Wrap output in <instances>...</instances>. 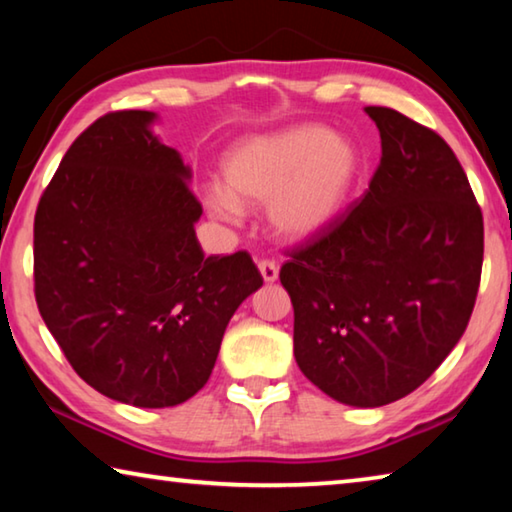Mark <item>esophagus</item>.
Segmentation results:
<instances>
[{"label": "esophagus", "mask_w": 512, "mask_h": 512, "mask_svg": "<svg viewBox=\"0 0 512 512\" xmlns=\"http://www.w3.org/2000/svg\"><path fill=\"white\" fill-rule=\"evenodd\" d=\"M257 268L259 273H262L264 282H275L277 275H280V268H277V264L271 262V259H262V262L257 264Z\"/></svg>", "instance_id": "34e87169"}]
</instances>
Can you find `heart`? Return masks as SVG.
I'll return each instance as SVG.
<instances>
[{"label":"heart","instance_id":"1","mask_svg":"<svg viewBox=\"0 0 512 512\" xmlns=\"http://www.w3.org/2000/svg\"><path fill=\"white\" fill-rule=\"evenodd\" d=\"M221 176L223 187L205 194L214 219L237 223L241 205H266L273 235L302 244L339 221L363 176V155L348 135L300 124L235 142L223 155Z\"/></svg>","mask_w":512,"mask_h":512}]
</instances>
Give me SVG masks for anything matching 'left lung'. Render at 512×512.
Here are the masks:
<instances>
[{"label":"left lung","instance_id":"obj_1","mask_svg":"<svg viewBox=\"0 0 512 512\" xmlns=\"http://www.w3.org/2000/svg\"><path fill=\"white\" fill-rule=\"evenodd\" d=\"M381 160L357 207L293 250L280 282L293 305V354L332 400L375 409L413 393L470 323L483 216L443 137L368 106Z\"/></svg>","mask_w":512,"mask_h":512}]
</instances>
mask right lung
Returning a JSON list of instances; mask_svg holds the SVG:
<instances>
[{
	"instance_id": "right-lung-1",
	"label": "right lung",
	"mask_w": 512,
	"mask_h": 512,
	"mask_svg": "<svg viewBox=\"0 0 512 512\" xmlns=\"http://www.w3.org/2000/svg\"><path fill=\"white\" fill-rule=\"evenodd\" d=\"M151 110L110 112L69 146L33 225L40 316L101 395L140 409L187 402L223 332L262 287L248 253L205 257L192 169Z\"/></svg>"
}]
</instances>
